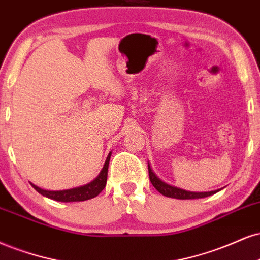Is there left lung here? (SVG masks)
Segmentation results:
<instances>
[{"mask_svg": "<svg viewBox=\"0 0 260 260\" xmlns=\"http://www.w3.org/2000/svg\"><path fill=\"white\" fill-rule=\"evenodd\" d=\"M148 174H149V180H151L152 185L154 186V188L158 192H160L163 196L170 197V198H178V200H194V198H203V197H208L212 196V194L216 193L218 191H210V192H191V191H185L181 190L179 187H174V186H170L166 184L164 181L158 178L157 175L153 173L151 166L148 163Z\"/></svg>", "mask_w": 260, "mask_h": 260, "instance_id": "8db88e82", "label": "left lung"}]
</instances>
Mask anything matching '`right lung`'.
<instances>
[{
    "label": "right lung",
    "mask_w": 260,
    "mask_h": 260,
    "mask_svg": "<svg viewBox=\"0 0 260 260\" xmlns=\"http://www.w3.org/2000/svg\"><path fill=\"white\" fill-rule=\"evenodd\" d=\"M111 154L112 152L108 154V157H107L105 166H103L102 170H101V173L99 174V176H97L96 179H93L91 182H88V184L80 186V187L70 188V190H62V191H47V190H42V188L38 187V186H35L34 184H31V186L39 192V193H41L42 196L51 198V200L58 201V202H81V201L91 200V198L99 196L101 192H102L103 188L106 187Z\"/></svg>",
    "instance_id": "add662e5"
}]
</instances>
